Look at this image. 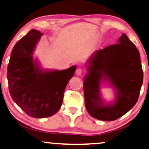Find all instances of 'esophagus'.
I'll return each mask as SVG.
<instances>
[{"instance_id": "34e87169", "label": "esophagus", "mask_w": 149, "mask_h": 149, "mask_svg": "<svg viewBox=\"0 0 149 149\" xmlns=\"http://www.w3.org/2000/svg\"><path fill=\"white\" fill-rule=\"evenodd\" d=\"M75 73H76V74L77 75L80 76V75L83 74V70H82V69H81V68H77L76 70V72H75Z\"/></svg>"}]
</instances>
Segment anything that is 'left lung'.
Masks as SVG:
<instances>
[{"instance_id":"obj_1","label":"left lung","mask_w":149,"mask_h":149,"mask_svg":"<svg viewBox=\"0 0 149 149\" xmlns=\"http://www.w3.org/2000/svg\"><path fill=\"white\" fill-rule=\"evenodd\" d=\"M88 63L84 93L88 113L99 120L113 121L128 112L138 101L143 82L140 53L134 44L123 33L118 44L96 51ZM101 71L116 88L113 104L105 105L100 97L98 77Z\"/></svg>"}]
</instances>
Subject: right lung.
<instances>
[{
    "label": "right lung",
    "mask_w": 149,
    "mask_h": 149,
    "mask_svg": "<svg viewBox=\"0 0 149 149\" xmlns=\"http://www.w3.org/2000/svg\"><path fill=\"white\" fill-rule=\"evenodd\" d=\"M43 33L30 30L12 50L7 68L9 93L13 101L29 116L44 118L59 110L64 91L76 66L65 70L44 71L33 60L36 45Z\"/></svg>",
    "instance_id": "add662e5"
}]
</instances>
